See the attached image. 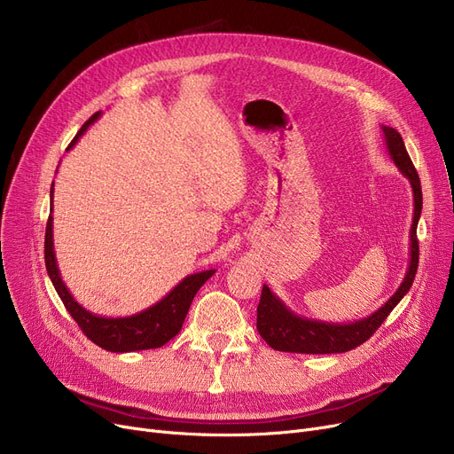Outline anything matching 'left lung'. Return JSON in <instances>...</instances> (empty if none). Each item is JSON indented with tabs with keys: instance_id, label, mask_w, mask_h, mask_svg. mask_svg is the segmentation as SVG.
<instances>
[{
	"instance_id": "8db88e82",
	"label": "left lung",
	"mask_w": 454,
	"mask_h": 454,
	"mask_svg": "<svg viewBox=\"0 0 454 454\" xmlns=\"http://www.w3.org/2000/svg\"><path fill=\"white\" fill-rule=\"evenodd\" d=\"M387 149L390 158L394 160L397 169L409 178L414 193V217L411 226V257L409 269L403 278L399 289L390 296V300L379 307L377 311L363 320H355L348 324H333L322 320H311L296 315L293 309L283 303L279 296H276L267 285L261 291V300L257 305V331L263 340L278 351L289 353H344L356 346L366 342L379 325L387 320V317L394 311V307L403 300L412 287L416 278L418 263H419V247H418V221L421 217V184L416 173V167L404 149L401 134L392 127H383Z\"/></svg>"
}]
</instances>
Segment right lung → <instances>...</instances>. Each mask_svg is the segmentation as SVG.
Returning <instances> with one entry per match:
<instances>
[{"instance_id": "1", "label": "right lung", "mask_w": 454, "mask_h": 454, "mask_svg": "<svg viewBox=\"0 0 454 454\" xmlns=\"http://www.w3.org/2000/svg\"><path fill=\"white\" fill-rule=\"evenodd\" d=\"M99 115L101 112L93 114L88 119L77 132V136L74 137V141L69 143L67 151L75 145L79 137L88 130V127ZM51 211H53V185H51ZM43 252H45L47 274H50L53 287L59 293L71 318L79 324L84 335L93 344H98L99 348L114 353H129V351H139V349L161 348L165 342H169L173 337H176L182 329L191 301H193L195 294L199 293L202 285L215 274V269L189 274L169 294H165L153 307L143 309L141 313H136L130 317L108 318V317L93 315L79 301H75V298L67 291L66 283L62 281V276L57 265V257H55V247H53V215H50V219H47Z\"/></svg>"}]
</instances>
